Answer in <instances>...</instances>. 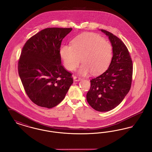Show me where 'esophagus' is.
I'll list each match as a JSON object with an SVG mask.
<instances>
[{"instance_id":"1","label":"esophagus","mask_w":152,"mask_h":152,"mask_svg":"<svg viewBox=\"0 0 152 152\" xmlns=\"http://www.w3.org/2000/svg\"><path fill=\"white\" fill-rule=\"evenodd\" d=\"M73 79L76 81H80V80L81 79V78L78 76H73Z\"/></svg>"}]
</instances>
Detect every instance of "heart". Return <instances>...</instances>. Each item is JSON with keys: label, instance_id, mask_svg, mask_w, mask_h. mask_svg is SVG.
<instances>
[{"label": "heart", "instance_id": "1", "mask_svg": "<svg viewBox=\"0 0 152 152\" xmlns=\"http://www.w3.org/2000/svg\"><path fill=\"white\" fill-rule=\"evenodd\" d=\"M112 53L111 44L94 33L81 34L73 40L72 46L63 45L60 48V56L69 71L74 70L81 59L82 75L90 71L93 75L104 72L111 62Z\"/></svg>", "mask_w": 152, "mask_h": 152}]
</instances>
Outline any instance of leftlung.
Returning a JSON list of instances; mask_svg holds the SVG:
<instances>
[{
  "label": "left lung",
  "instance_id": "1",
  "mask_svg": "<svg viewBox=\"0 0 152 152\" xmlns=\"http://www.w3.org/2000/svg\"><path fill=\"white\" fill-rule=\"evenodd\" d=\"M113 49V57L108 69L91 81L87 100L91 107L99 112L116 108L130 90L133 63L126 46L117 36L104 29Z\"/></svg>",
  "mask_w": 152,
  "mask_h": 152
}]
</instances>
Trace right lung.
<instances>
[{
	"label": "right lung",
	"mask_w": 152,
	"mask_h": 152,
	"mask_svg": "<svg viewBox=\"0 0 152 152\" xmlns=\"http://www.w3.org/2000/svg\"><path fill=\"white\" fill-rule=\"evenodd\" d=\"M72 28H47L22 48L18 73L26 94L37 105L52 108L62 101L73 81L61 64L60 48Z\"/></svg>",
	"instance_id": "right-lung-1"
}]
</instances>
